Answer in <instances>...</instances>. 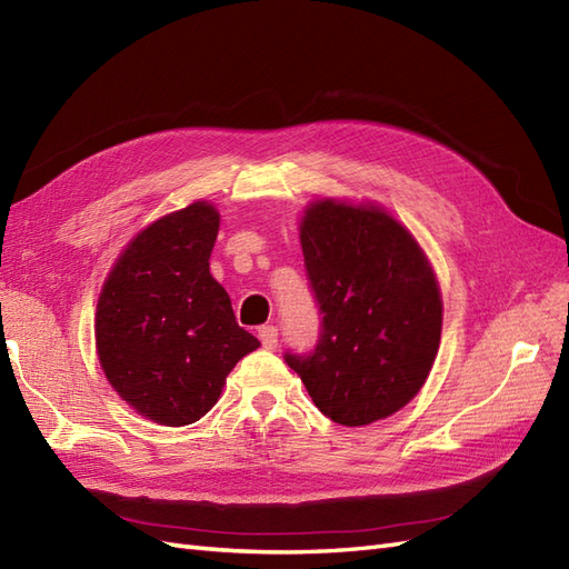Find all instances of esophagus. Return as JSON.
<instances>
[{"label": "esophagus", "mask_w": 569, "mask_h": 569, "mask_svg": "<svg viewBox=\"0 0 569 569\" xmlns=\"http://www.w3.org/2000/svg\"><path fill=\"white\" fill-rule=\"evenodd\" d=\"M259 341H261V346L267 348V351H273V348L279 346V329H276V327H261L259 329Z\"/></svg>", "instance_id": "1"}]
</instances>
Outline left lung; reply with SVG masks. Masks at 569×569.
Instances as JSON below:
<instances>
[{
  "instance_id": "1",
  "label": "left lung",
  "mask_w": 569,
  "mask_h": 569,
  "mask_svg": "<svg viewBox=\"0 0 569 569\" xmlns=\"http://www.w3.org/2000/svg\"><path fill=\"white\" fill-rule=\"evenodd\" d=\"M300 244L322 331L310 353L286 362L333 423L397 413L440 348L442 298L428 257L387 211L333 199L305 211Z\"/></svg>"
}]
</instances>
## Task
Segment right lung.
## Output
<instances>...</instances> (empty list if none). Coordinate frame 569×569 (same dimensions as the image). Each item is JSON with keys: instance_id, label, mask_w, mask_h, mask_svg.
Returning <instances> with one entry per match:
<instances>
[{"instance_id": "add662e5", "label": "right lung", "mask_w": 569, "mask_h": 569, "mask_svg": "<svg viewBox=\"0 0 569 569\" xmlns=\"http://www.w3.org/2000/svg\"><path fill=\"white\" fill-rule=\"evenodd\" d=\"M216 236L218 211L207 201L158 218L127 244L100 290V368L160 426H189L211 411L228 372L259 348L209 271Z\"/></svg>"}]
</instances>
